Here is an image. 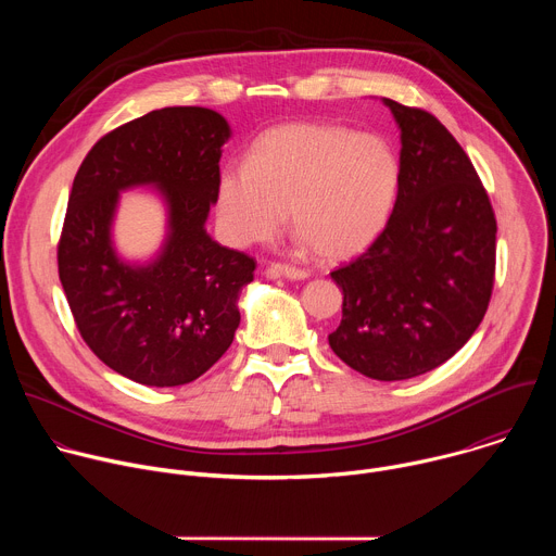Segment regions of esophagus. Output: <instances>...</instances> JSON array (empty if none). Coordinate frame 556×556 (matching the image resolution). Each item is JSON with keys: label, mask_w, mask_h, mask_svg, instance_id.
<instances>
[{"label": "esophagus", "mask_w": 556, "mask_h": 556, "mask_svg": "<svg viewBox=\"0 0 556 556\" xmlns=\"http://www.w3.org/2000/svg\"><path fill=\"white\" fill-rule=\"evenodd\" d=\"M266 275L273 277V279H279V277H286V279H305L309 273H307L305 268H299V266H292V264L275 262V264L268 266Z\"/></svg>", "instance_id": "1"}]
</instances>
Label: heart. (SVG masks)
<instances>
[{
    "label": "heart",
    "instance_id": "1",
    "mask_svg": "<svg viewBox=\"0 0 556 556\" xmlns=\"http://www.w3.org/2000/svg\"><path fill=\"white\" fill-rule=\"evenodd\" d=\"M395 149L376 134L326 123L270 129L249 167L219 178L217 213L237 247L270 242L292 208V224L316 255L343 260L365 251L384 230L401 191Z\"/></svg>",
    "mask_w": 556,
    "mask_h": 556
}]
</instances>
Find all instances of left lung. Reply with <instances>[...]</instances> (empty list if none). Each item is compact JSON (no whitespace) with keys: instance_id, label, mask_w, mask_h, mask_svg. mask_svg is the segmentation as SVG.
<instances>
[{"instance_id":"left-lung-1","label":"left lung","mask_w":556,"mask_h":556,"mask_svg":"<svg viewBox=\"0 0 556 556\" xmlns=\"http://www.w3.org/2000/svg\"><path fill=\"white\" fill-rule=\"evenodd\" d=\"M384 105L401 125V191L367 251L330 273L343 319L328 341L358 374L405 380L448 361L482 324L497 219L453 134L422 108Z\"/></svg>"}]
</instances>
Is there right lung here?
<instances>
[{"instance_id": "right-lung-1", "label": "right lung", "mask_w": 556, "mask_h": 556, "mask_svg": "<svg viewBox=\"0 0 556 556\" xmlns=\"http://www.w3.org/2000/svg\"><path fill=\"white\" fill-rule=\"evenodd\" d=\"M228 136L213 110H155L97 140L74 176L56 244L59 279L86 345L134 382L200 378L240 326L237 294L257 262L204 230ZM136 184L161 186L170 202L168 247L144 269L118 263L109 242L117 191Z\"/></svg>"}]
</instances>
